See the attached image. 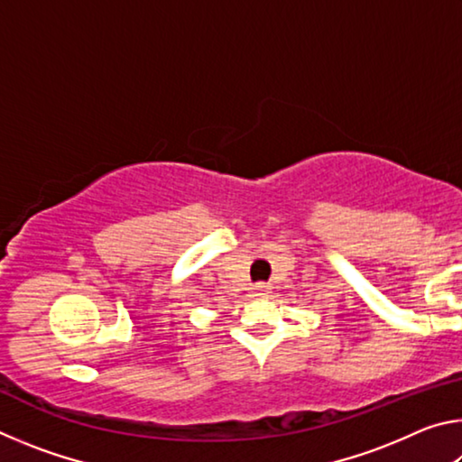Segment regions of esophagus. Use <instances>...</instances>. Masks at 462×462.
Segmentation results:
<instances>
[{
	"label": "esophagus",
	"mask_w": 462,
	"mask_h": 462,
	"mask_svg": "<svg viewBox=\"0 0 462 462\" xmlns=\"http://www.w3.org/2000/svg\"><path fill=\"white\" fill-rule=\"evenodd\" d=\"M253 295H254V297H267V295H269V285H263V283L254 285Z\"/></svg>",
	"instance_id": "1"
}]
</instances>
